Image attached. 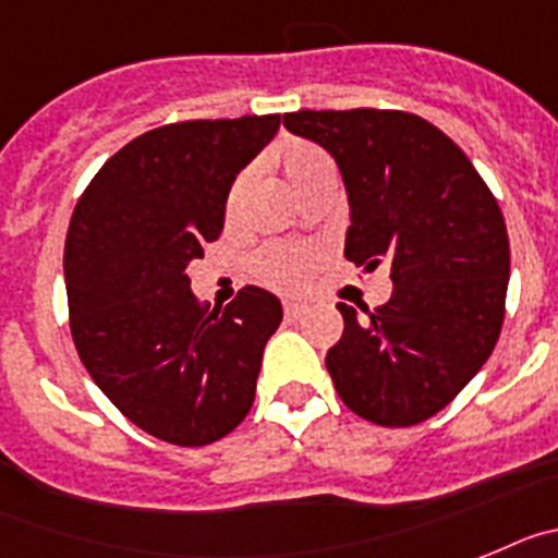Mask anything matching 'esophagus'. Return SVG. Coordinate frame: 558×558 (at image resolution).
Masks as SVG:
<instances>
[{
	"mask_svg": "<svg viewBox=\"0 0 558 558\" xmlns=\"http://www.w3.org/2000/svg\"><path fill=\"white\" fill-rule=\"evenodd\" d=\"M303 314H306V306H303V303H286V306H283V317L289 319V323L300 319Z\"/></svg>",
	"mask_w": 558,
	"mask_h": 558,
	"instance_id": "obj_1",
	"label": "esophagus"
}]
</instances>
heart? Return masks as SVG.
Masks as SVG:
<instances>
[{"mask_svg":"<svg viewBox=\"0 0 558 558\" xmlns=\"http://www.w3.org/2000/svg\"><path fill=\"white\" fill-rule=\"evenodd\" d=\"M280 173H283L286 185L292 187L300 198L306 196L312 187L323 185V182H333L337 179V168L333 159L326 151H319L317 145L308 143H286L275 154ZM252 173L244 171L235 177V182L227 191V219H235L239 210L244 207V198L250 193ZM317 264V255L312 250H294V246H272L258 258V269L264 280H269L278 289H298L306 283L308 272Z\"/></svg>","mask_w":558,"mask_h":558,"instance_id":"heart-1","label":"heart"}]
</instances>
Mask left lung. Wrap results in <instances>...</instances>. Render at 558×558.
<instances>
[{"instance_id":"obj_1","label":"left lung","mask_w":558,"mask_h":558,"mask_svg":"<svg viewBox=\"0 0 558 558\" xmlns=\"http://www.w3.org/2000/svg\"><path fill=\"white\" fill-rule=\"evenodd\" d=\"M283 125L323 145L342 173L345 258L390 266L385 306L337 303L328 351L339 399L381 426L433 418L486 365L506 317L511 252L500 205L447 134L393 109L292 111Z\"/></svg>"}]
</instances>
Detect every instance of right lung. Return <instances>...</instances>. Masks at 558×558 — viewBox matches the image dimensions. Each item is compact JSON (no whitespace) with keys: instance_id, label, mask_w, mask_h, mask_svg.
<instances>
[{"instance_id":"add662e5","label":"right lung","mask_w":558,"mask_h":558,"mask_svg":"<svg viewBox=\"0 0 558 558\" xmlns=\"http://www.w3.org/2000/svg\"><path fill=\"white\" fill-rule=\"evenodd\" d=\"M280 114L159 125L123 145L77 198L64 246L77 356L125 418L177 447L232 433L255 399L280 300L258 286L225 308L187 264L225 230L227 191Z\"/></svg>"}]
</instances>
